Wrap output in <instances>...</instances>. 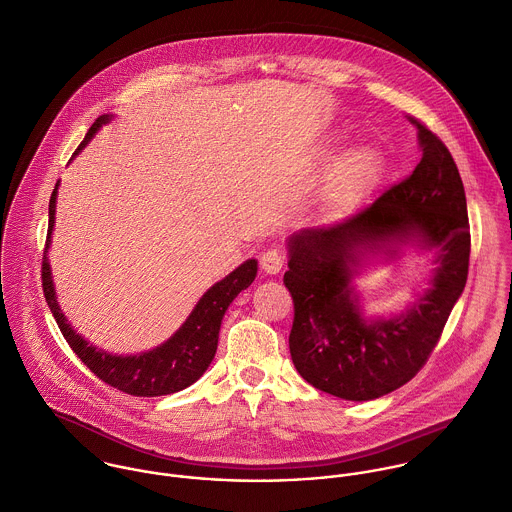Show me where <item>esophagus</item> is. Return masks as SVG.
I'll list each match as a JSON object with an SVG mask.
<instances>
[{
  "label": "esophagus",
  "mask_w": 512,
  "mask_h": 512,
  "mask_svg": "<svg viewBox=\"0 0 512 512\" xmlns=\"http://www.w3.org/2000/svg\"><path fill=\"white\" fill-rule=\"evenodd\" d=\"M259 263H261V269H263L265 273L277 275V273L283 269V265H285V257H283V253L277 251V249H267V251L261 255Z\"/></svg>",
  "instance_id": "esophagus-1"
}]
</instances>
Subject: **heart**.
<instances>
[{
	"label": "heart",
	"mask_w": 512,
	"mask_h": 512,
	"mask_svg": "<svg viewBox=\"0 0 512 512\" xmlns=\"http://www.w3.org/2000/svg\"><path fill=\"white\" fill-rule=\"evenodd\" d=\"M381 169V157L377 151L363 147L355 149L345 159V175L353 187H363L377 177Z\"/></svg>",
	"instance_id": "obj_1"
}]
</instances>
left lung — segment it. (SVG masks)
I'll return each instance as SVG.
<instances>
[{"label":"left lung","instance_id":"1","mask_svg":"<svg viewBox=\"0 0 512 512\" xmlns=\"http://www.w3.org/2000/svg\"><path fill=\"white\" fill-rule=\"evenodd\" d=\"M411 123L423 157L407 179L355 215L287 241L293 365L309 385L345 401L379 399L423 369L469 275L471 231L457 163L427 125L415 117ZM387 244L392 256L399 244L435 248L438 269L405 314L365 320L350 281L360 257Z\"/></svg>","mask_w":512,"mask_h":512}]
</instances>
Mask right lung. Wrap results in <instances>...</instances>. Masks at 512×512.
<instances>
[{
	"label": "right lung",
	"instance_id": "obj_1",
	"mask_svg": "<svg viewBox=\"0 0 512 512\" xmlns=\"http://www.w3.org/2000/svg\"><path fill=\"white\" fill-rule=\"evenodd\" d=\"M109 119L111 115H101L95 119L85 139L77 147L75 155L89 143L95 131ZM55 199H57V185L49 199V227H47L45 251L41 261V283H43L45 301L55 317V323L59 325V331L63 333L73 353L81 359L83 365H87V369L97 379L133 397H161L193 385L211 365L217 351L223 315L227 307L233 303V299L253 283L257 275V261L255 259L245 261L225 279L215 283L197 301L195 309L191 311L187 321L179 327V331H175V335L169 337L163 345L139 355H127V357L111 355L107 351H101L89 345L79 333H75L57 305L51 269L47 261V249L51 243V231L55 223Z\"/></svg>",
	"mask_w": 512,
	"mask_h": 512
}]
</instances>
